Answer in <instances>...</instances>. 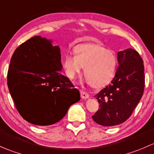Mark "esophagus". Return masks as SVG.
<instances>
[{"instance_id":"34e87169","label":"esophagus","mask_w":154,"mask_h":154,"mask_svg":"<svg viewBox=\"0 0 154 154\" xmlns=\"http://www.w3.org/2000/svg\"><path fill=\"white\" fill-rule=\"evenodd\" d=\"M80 95H81V97L83 99H87L89 97V95H88V93L84 91H82V90L80 91Z\"/></svg>"}]
</instances>
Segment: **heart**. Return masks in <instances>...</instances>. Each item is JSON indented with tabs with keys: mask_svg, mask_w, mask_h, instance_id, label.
<instances>
[{
	"mask_svg": "<svg viewBox=\"0 0 154 154\" xmlns=\"http://www.w3.org/2000/svg\"><path fill=\"white\" fill-rule=\"evenodd\" d=\"M74 54L64 57L63 67L66 75L74 80L83 67L86 81L95 88L106 86L114 79L117 71V57L113 51L97 44H80L74 48Z\"/></svg>",
	"mask_w": 154,
	"mask_h": 154,
	"instance_id": "heart-1",
	"label": "heart"
}]
</instances>
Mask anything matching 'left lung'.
Here are the masks:
<instances>
[{"instance_id":"left-lung-1","label":"left lung","mask_w":154,"mask_h":154,"mask_svg":"<svg viewBox=\"0 0 154 154\" xmlns=\"http://www.w3.org/2000/svg\"><path fill=\"white\" fill-rule=\"evenodd\" d=\"M119 68L109 85L94 97L100 109L92 116L98 125L112 127L130 118L140 101L144 88L143 60L132 48L118 53Z\"/></svg>"}]
</instances>
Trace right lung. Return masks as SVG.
<instances>
[{"label":"right lung","mask_w":154,"mask_h":154,"mask_svg":"<svg viewBox=\"0 0 154 154\" xmlns=\"http://www.w3.org/2000/svg\"><path fill=\"white\" fill-rule=\"evenodd\" d=\"M52 39L32 37L14 52L7 84L15 107L32 125L48 126L61 120L80 100V91L61 74L60 48Z\"/></svg>","instance_id":"right-lung-1"}]
</instances>
